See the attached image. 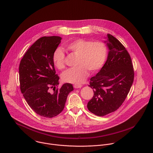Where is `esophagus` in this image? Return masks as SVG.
Masks as SVG:
<instances>
[{
    "label": "esophagus",
    "instance_id": "34e87169",
    "mask_svg": "<svg viewBox=\"0 0 153 153\" xmlns=\"http://www.w3.org/2000/svg\"><path fill=\"white\" fill-rule=\"evenodd\" d=\"M82 86V85H74V88H80Z\"/></svg>",
    "mask_w": 153,
    "mask_h": 153
}]
</instances>
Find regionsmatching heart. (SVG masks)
I'll list each match as a JSON object with an SVG mask.
<instances>
[{"mask_svg":"<svg viewBox=\"0 0 153 153\" xmlns=\"http://www.w3.org/2000/svg\"><path fill=\"white\" fill-rule=\"evenodd\" d=\"M67 48L77 56V67L65 71L62 74V80L67 83L79 85L85 82L91 73L100 70L106 59L108 49L102 41H94L85 39H78L70 42ZM53 62L59 70L65 67V54L59 48L53 54Z\"/></svg>","mask_w":153,"mask_h":153,"instance_id":"1","label":"heart"}]
</instances>
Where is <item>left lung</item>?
Returning a JSON list of instances; mask_svg holds the SVG:
<instances>
[{"label":"left lung","mask_w":153,"mask_h":153,"mask_svg":"<svg viewBox=\"0 0 153 153\" xmlns=\"http://www.w3.org/2000/svg\"><path fill=\"white\" fill-rule=\"evenodd\" d=\"M107 60L99 73L90 79L94 96L87 104L88 110L98 116L116 111L125 100L134 81L130 55L119 40L108 34Z\"/></svg>","instance_id":"1"}]
</instances>
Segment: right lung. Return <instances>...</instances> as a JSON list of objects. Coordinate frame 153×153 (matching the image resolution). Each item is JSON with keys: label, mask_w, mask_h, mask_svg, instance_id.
Returning a JSON list of instances; mask_svg holds the SVG:
<instances>
[{"label": "right lung", "mask_w": 153, "mask_h": 153, "mask_svg": "<svg viewBox=\"0 0 153 153\" xmlns=\"http://www.w3.org/2000/svg\"><path fill=\"white\" fill-rule=\"evenodd\" d=\"M59 36H44L37 40L21 59L20 88L28 105L40 116L52 118L63 110L73 86L65 83L58 89L53 54L61 42ZM53 89V92L51 91Z\"/></svg>", "instance_id": "1"}]
</instances>
